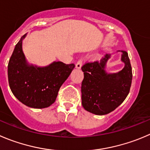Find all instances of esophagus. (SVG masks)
<instances>
[{
    "instance_id": "34e87169",
    "label": "esophagus",
    "mask_w": 150,
    "mask_h": 150,
    "mask_svg": "<svg viewBox=\"0 0 150 150\" xmlns=\"http://www.w3.org/2000/svg\"><path fill=\"white\" fill-rule=\"evenodd\" d=\"M82 65V58H80V59L77 61V62L76 63V68H81Z\"/></svg>"
}]
</instances>
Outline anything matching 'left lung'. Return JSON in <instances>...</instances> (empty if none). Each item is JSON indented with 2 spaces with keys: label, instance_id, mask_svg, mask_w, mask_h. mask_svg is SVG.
<instances>
[{
  "label": "left lung",
  "instance_id": "1",
  "mask_svg": "<svg viewBox=\"0 0 150 150\" xmlns=\"http://www.w3.org/2000/svg\"><path fill=\"white\" fill-rule=\"evenodd\" d=\"M125 66L117 74H107L105 71L110 55L105 54L99 60L87 62L82 66V105L85 110L96 115L112 112L125 101L132 83V67L127 51H122Z\"/></svg>",
  "mask_w": 150,
  "mask_h": 150
}]
</instances>
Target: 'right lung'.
<instances>
[{
  "instance_id": "obj_1",
  "label": "right lung",
  "mask_w": 150,
  "mask_h": 150,
  "mask_svg": "<svg viewBox=\"0 0 150 150\" xmlns=\"http://www.w3.org/2000/svg\"><path fill=\"white\" fill-rule=\"evenodd\" d=\"M25 36L16 44L8 64L10 89L26 106L48 108L55 102L61 85L68 79L75 65L54 62L45 68L29 65L22 50Z\"/></svg>"
}]
</instances>
